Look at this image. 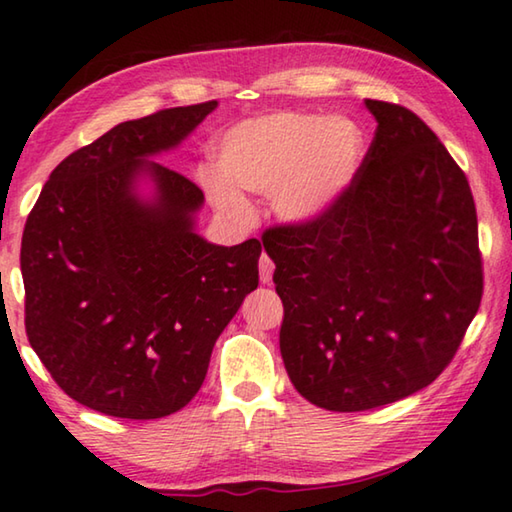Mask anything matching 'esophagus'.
<instances>
[{
    "label": "esophagus",
    "mask_w": 512,
    "mask_h": 512,
    "mask_svg": "<svg viewBox=\"0 0 512 512\" xmlns=\"http://www.w3.org/2000/svg\"><path fill=\"white\" fill-rule=\"evenodd\" d=\"M273 262H271V257L266 255V253H262V257H259V280L264 282V285H269V282L273 280Z\"/></svg>",
    "instance_id": "34e87169"
}]
</instances>
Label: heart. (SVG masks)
Wrapping results in <instances>:
<instances>
[{"label": "heart", "mask_w": 512, "mask_h": 512, "mask_svg": "<svg viewBox=\"0 0 512 512\" xmlns=\"http://www.w3.org/2000/svg\"><path fill=\"white\" fill-rule=\"evenodd\" d=\"M364 136L348 118L282 111L250 118L218 141L216 168L198 182L218 212L248 214L239 191L273 193V212L289 225H307L332 209L358 175Z\"/></svg>", "instance_id": "obj_1"}]
</instances>
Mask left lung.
<instances>
[{"instance_id":"1","label":"left lung","mask_w":512,"mask_h":512,"mask_svg":"<svg viewBox=\"0 0 512 512\" xmlns=\"http://www.w3.org/2000/svg\"><path fill=\"white\" fill-rule=\"evenodd\" d=\"M364 107L376 136L344 196L314 223L262 239L285 305L289 380L335 412L380 408L431 385L483 294L465 173L412 111Z\"/></svg>"}]
</instances>
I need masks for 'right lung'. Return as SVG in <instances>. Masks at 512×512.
Instances as JSON below:
<instances>
[{
  "instance_id": "obj_1",
  "label": "right lung",
  "mask_w": 512,
  "mask_h": 512,
  "mask_svg": "<svg viewBox=\"0 0 512 512\" xmlns=\"http://www.w3.org/2000/svg\"><path fill=\"white\" fill-rule=\"evenodd\" d=\"M218 102L120 123L52 170L22 234L24 326L63 392L120 419L182 410L257 289L262 243L200 237L205 196L166 166Z\"/></svg>"
}]
</instances>
